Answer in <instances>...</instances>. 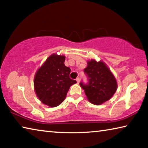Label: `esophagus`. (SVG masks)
I'll use <instances>...</instances> for the list:
<instances>
[{
    "label": "esophagus",
    "instance_id": "1",
    "mask_svg": "<svg viewBox=\"0 0 148 148\" xmlns=\"http://www.w3.org/2000/svg\"><path fill=\"white\" fill-rule=\"evenodd\" d=\"M76 82H77V84L79 83V77H77V78L76 79Z\"/></svg>",
    "mask_w": 148,
    "mask_h": 148
}]
</instances>
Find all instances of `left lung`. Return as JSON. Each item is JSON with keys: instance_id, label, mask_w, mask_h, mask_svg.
<instances>
[{"instance_id": "8db88e82", "label": "left lung", "mask_w": 148, "mask_h": 148, "mask_svg": "<svg viewBox=\"0 0 148 148\" xmlns=\"http://www.w3.org/2000/svg\"><path fill=\"white\" fill-rule=\"evenodd\" d=\"M84 72L88 77V84L81 82L79 85L91 103L101 105L113 97L117 89V83L106 63L102 61L97 62L95 59L87 61Z\"/></svg>"}]
</instances>
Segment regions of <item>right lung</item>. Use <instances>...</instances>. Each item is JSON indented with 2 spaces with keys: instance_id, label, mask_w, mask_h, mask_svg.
I'll return each mask as SVG.
<instances>
[{
  "instance_id": "obj_1",
  "label": "right lung",
  "mask_w": 148,
  "mask_h": 148,
  "mask_svg": "<svg viewBox=\"0 0 148 148\" xmlns=\"http://www.w3.org/2000/svg\"><path fill=\"white\" fill-rule=\"evenodd\" d=\"M65 57L51 55L36 71L34 77L36 95L42 103L49 107L61 104L76 80L69 77L71 69L64 65Z\"/></svg>"
}]
</instances>
